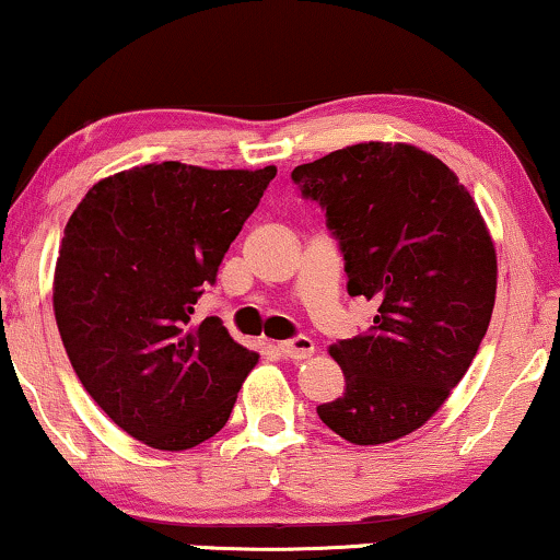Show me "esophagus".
<instances>
[{
  "instance_id": "obj_1",
  "label": "esophagus",
  "mask_w": 560,
  "mask_h": 560,
  "mask_svg": "<svg viewBox=\"0 0 560 560\" xmlns=\"http://www.w3.org/2000/svg\"><path fill=\"white\" fill-rule=\"evenodd\" d=\"M280 354L285 359H308L313 357V351H316V343H313L308 336H298V339H290V341H280L278 343Z\"/></svg>"
}]
</instances>
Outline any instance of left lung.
Masks as SVG:
<instances>
[{
    "label": "left lung",
    "mask_w": 560,
    "mask_h": 560,
    "mask_svg": "<svg viewBox=\"0 0 560 560\" xmlns=\"http://www.w3.org/2000/svg\"><path fill=\"white\" fill-rule=\"evenodd\" d=\"M326 209L349 295L377 301L364 336L328 349L347 387L318 418L354 446L425 425L448 400L492 318L497 252L456 173L408 142H359L298 165Z\"/></svg>",
    "instance_id": "left-lung-1"
}]
</instances>
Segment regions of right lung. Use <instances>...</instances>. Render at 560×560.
Returning <instances> with one entry per match:
<instances>
[{
  "label": "right lung",
  "instance_id": "obj_1",
  "mask_svg": "<svg viewBox=\"0 0 560 560\" xmlns=\"http://www.w3.org/2000/svg\"><path fill=\"white\" fill-rule=\"evenodd\" d=\"M275 173L150 163L94 183L68 219L52 275L60 339L91 400L144 446L209 441L255 370L257 351L217 316H190Z\"/></svg>",
  "mask_w": 560,
  "mask_h": 560
}]
</instances>
